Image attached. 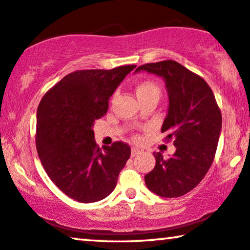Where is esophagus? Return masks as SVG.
I'll return each instance as SVG.
<instances>
[{
  "mask_svg": "<svg viewBox=\"0 0 250 250\" xmlns=\"http://www.w3.org/2000/svg\"><path fill=\"white\" fill-rule=\"evenodd\" d=\"M138 154H140V150L138 148H135V147H133V148L131 149V156L135 157L138 155Z\"/></svg>",
  "mask_w": 250,
  "mask_h": 250,
  "instance_id": "1",
  "label": "esophagus"
}]
</instances>
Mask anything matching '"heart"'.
I'll return each instance as SVG.
<instances>
[{"mask_svg":"<svg viewBox=\"0 0 250 250\" xmlns=\"http://www.w3.org/2000/svg\"><path fill=\"white\" fill-rule=\"evenodd\" d=\"M136 94L140 102L147 101L149 98H157L159 100L161 95V87L159 86V83L152 79H144L136 86Z\"/></svg>","mask_w":250,"mask_h":250,"instance_id":"b5f03b06","label":"heart"}]
</instances>
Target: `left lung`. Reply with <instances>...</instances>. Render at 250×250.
Instances as JSON below:
<instances>
[{
  "instance_id": "8db88e82",
  "label": "left lung",
  "mask_w": 250,
  "mask_h": 250,
  "mask_svg": "<svg viewBox=\"0 0 250 250\" xmlns=\"http://www.w3.org/2000/svg\"><path fill=\"white\" fill-rule=\"evenodd\" d=\"M140 70L165 80L168 111L161 131L177 148L168 159L154 153L156 164L145 175V184L161 197L184 196L203 180L213 163L222 114L205 80L180 63L167 60L140 65L136 72Z\"/></svg>"
}]
</instances>
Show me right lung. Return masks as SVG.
<instances>
[{"instance_id": "1", "label": "right lung", "mask_w": 250, "mask_h": 250, "mask_svg": "<svg viewBox=\"0 0 250 250\" xmlns=\"http://www.w3.org/2000/svg\"><path fill=\"white\" fill-rule=\"evenodd\" d=\"M136 65L78 70L44 95L37 108L36 148L56 187L80 203H94L114 190L131 149L122 142L100 148L94 122L106 114L108 100Z\"/></svg>"}]
</instances>
